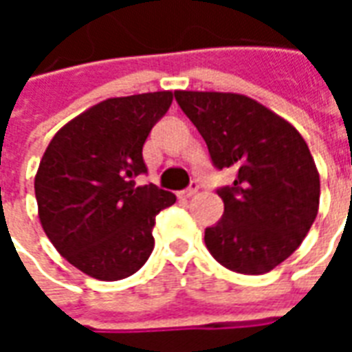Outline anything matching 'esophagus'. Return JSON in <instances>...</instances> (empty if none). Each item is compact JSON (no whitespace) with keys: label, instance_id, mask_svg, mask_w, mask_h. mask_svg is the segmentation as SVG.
Listing matches in <instances>:
<instances>
[{"label":"esophagus","instance_id":"34e87169","mask_svg":"<svg viewBox=\"0 0 352 352\" xmlns=\"http://www.w3.org/2000/svg\"><path fill=\"white\" fill-rule=\"evenodd\" d=\"M198 183H196V181H194V183H190V186H188V188H186V190H183V192H179V198H190V196H194V194H196V192H198Z\"/></svg>","mask_w":352,"mask_h":352}]
</instances>
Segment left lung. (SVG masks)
Here are the masks:
<instances>
[{
  "instance_id": "obj_1",
  "label": "left lung",
  "mask_w": 352,
  "mask_h": 352,
  "mask_svg": "<svg viewBox=\"0 0 352 352\" xmlns=\"http://www.w3.org/2000/svg\"><path fill=\"white\" fill-rule=\"evenodd\" d=\"M219 171L237 177L219 186L224 214L206 228V245L232 272L260 275L292 254L317 219L320 181L294 126L239 94L175 92Z\"/></svg>"
}]
</instances>
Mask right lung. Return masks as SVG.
Segmentation results:
<instances>
[{
    "instance_id": "1",
    "label": "right lung",
    "mask_w": 352,
    "mask_h": 352,
    "mask_svg": "<svg viewBox=\"0 0 352 352\" xmlns=\"http://www.w3.org/2000/svg\"><path fill=\"white\" fill-rule=\"evenodd\" d=\"M171 92L111 98L52 138L35 175L39 221L56 251L100 280L130 277L154 249L153 226L175 194L145 175V145L168 113Z\"/></svg>"
}]
</instances>
